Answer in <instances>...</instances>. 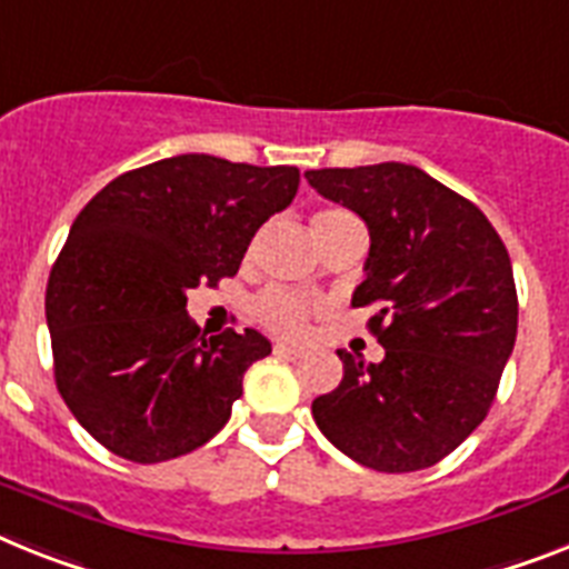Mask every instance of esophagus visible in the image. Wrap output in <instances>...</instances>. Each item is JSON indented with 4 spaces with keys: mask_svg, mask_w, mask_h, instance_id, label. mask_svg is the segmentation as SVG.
<instances>
[{
    "mask_svg": "<svg viewBox=\"0 0 569 569\" xmlns=\"http://www.w3.org/2000/svg\"><path fill=\"white\" fill-rule=\"evenodd\" d=\"M273 351L279 355V358H299V355H302V349L293 346V342H276Z\"/></svg>",
    "mask_w": 569,
    "mask_h": 569,
    "instance_id": "obj_1",
    "label": "esophagus"
}]
</instances>
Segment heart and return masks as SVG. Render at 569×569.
Wrapping results in <instances>:
<instances>
[{"label": "heart", "instance_id": "b5f03b06", "mask_svg": "<svg viewBox=\"0 0 569 569\" xmlns=\"http://www.w3.org/2000/svg\"><path fill=\"white\" fill-rule=\"evenodd\" d=\"M351 214L342 209H322L313 214L311 227L313 234H322L326 229L337 227L342 220H349ZM252 311H256L258 322L267 328H273L279 335H299L308 322V313H311V305L305 302L302 296L290 293V290L281 288H270L264 293L258 296L256 305H252Z\"/></svg>", "mask_w": 569, "mask_h": 569}]
</instances>
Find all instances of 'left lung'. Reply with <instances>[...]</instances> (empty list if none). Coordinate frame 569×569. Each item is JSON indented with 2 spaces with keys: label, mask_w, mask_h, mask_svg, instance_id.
<instances>
[{
  "label": "left lung",
  "mask_w": 569,
  "mask_h": 569,
  "mask_svg": "<svg viewBox=\"0 0 569 569\" xmlns=\"http://www.w3.org/2000/svg\"><path fill=\"white\" fill-rule=\"evenodd\" d=\"M369 227L366 279L380 363L337 349L340 387L311 403L335 448L383 473L430 468L491 410L515 337L518 290L497 229L471 200L403 162L305 173Z\"/></svg>",
  "instance_id": "8db88e82"
}]
</instances>
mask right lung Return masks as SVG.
Here are the masks:
<instances>
[{"label": "right lung", "instance_id": "1", "mask_svg": "<svg viewBox=\"0 0 569 569\" xmlns=\"http://www.w3.org/2000/svg\"><path fill=\"white\" fill-rule=\"evenodd\" d=\"M296 189L293 166L182 153L121 173L83 206L51 267L46 322L58 392L96 442L153 465L220 433L270 340L200 335L189 290L238 273Z\"/></svg>", "mask_w": 569, "mask_h": 569}]
</instances>
